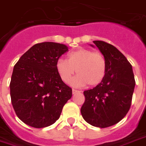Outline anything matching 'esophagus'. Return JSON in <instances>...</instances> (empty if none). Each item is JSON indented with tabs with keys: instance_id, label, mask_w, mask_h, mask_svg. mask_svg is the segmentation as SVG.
Listing matches in <instances>:
<instances>
[{
	"instance_id": "34e87169",
	"label": "esophagus",
	"mask_w": 146,
	"mask_h": 146,
	"mask_svg": "<svg viewBox=\"0 0 146 146\" xmlns=\"http://www.w3.org/2000/svg\"><path fill=\"white\" fill-rule=\"evenodd\" d=\"M78 92H80V91H78V90H76V89H72V94H75V93H78Z\"/></svg>"
}]
</instances>
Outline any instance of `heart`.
<instances>
[{"mask_svg": "<svg viewBox=\"0 0 146 146\" xmlns=\"http://www.w3.org/2000/svg\"><path fill=\"white\" fill-rule=\"evenodd\" d=\"M56 69L66 84H70L75 73L78 76L72 84L75 86H96L100 84L107 73V61L104 54L90 49L78 48L68 54V59H60Z\"/></svg>", "mask_w": 146, "mask_h": 146, "instance_id": "b5f03b06", "label": "heart"}]
</instances>
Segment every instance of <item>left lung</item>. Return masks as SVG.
<instances>
[{
    "mask_svg": "<svg viewBox=\"0 0 146 146\" xmlns=\"http://www.w3.org/2000/svg\"><path fill=\"white\" fill-rule=\"evenodd\" d=\"M93 42L106 58L107 73L100 84L84 91L86 100L81 113L87 123L104 128L116 124L126 116L135 81L132 66L124 54L104 41Z\"/></svg>",
    "mask_w": 146,
    "mask_h": 146,
    "instance_id": "1",
    "label": "left lung"
}]
</instances>
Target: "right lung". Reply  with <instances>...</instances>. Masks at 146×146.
Wrapping results in <instances>:
<instances>
[{
	"instance_id": "add662e5",
	"label": "right lung",
	"mask_w": 146,
	"mask_h": 146,
	"mask_svg": "<svg viewBox=\"0 0 146 146\" xmlns=\"http://www.w3.org/2000/svg\"><path fill=\"white\" fill-rule=\"evenodd\" d=\"M68 50L64 44L33 46L14 66L10 82L11 104L18 117L31 127L50 126L59 119L72 89L59 76L56 63Z\"/></svg>"
}]
</instances>
